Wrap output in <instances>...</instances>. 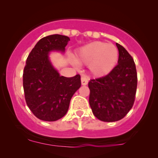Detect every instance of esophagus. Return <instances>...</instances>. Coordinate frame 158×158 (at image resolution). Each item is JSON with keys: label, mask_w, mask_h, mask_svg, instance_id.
Here are the masks:
<instances>
[{"label": "esophagus", "mask_w": 158, "mask_h": 158, "mask_svg": "<svg viewBox=\"0 0 158 158\" xmlns=\"http://www.w3.org/2000/svg\"><path fill=\"white\" fill-rule=\"evenodd\" d=\"M89 82V78L85 76H82L81 78V82H82V85H85L88 84Z\"/></svg>", "instance_id": "esophagus-1"}]
</instances>
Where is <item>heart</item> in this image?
I'll return each mask as SVG.
<instances>
[{"label": "heart", "instance_id": "obj_1", "mask_svg": "<svg viewBox=\"0 0 158 158\" xmlns=\"http://www.w3.org/2000/svg\"><path fill=\"white\" fill-rule=\"evenodd\" d=\"M118 51L112 44L101 41L90 43L79 49L76 56L79 64H89L91 73L96 76L109 74L117 63Z\"/></svg>", "mask_w": 158, "mask_h": 158}]
</instances>
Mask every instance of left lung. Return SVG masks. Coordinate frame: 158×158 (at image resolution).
<instances>
[{
    "label": "left lung",
    "instance_id": "1",
    "mask_svg": "<svg viewBox=\"0 0 158 158\" xmlns=\"http://www.w3.org/2000/svg\"><path fill=\"white\" fill-rule=\"evenodd\" d=\"M118 49V65L106 76L89 82V105L94 115L102 122L123 118L133 106L138 76L131 56L122 45Z\"/></svg>",
    "mask_w": 158,
    "mask_h": 158
}]
</instances>
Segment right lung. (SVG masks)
I'll return each instance as SVG.
<instances>
[{
  "mask_svg": "<svg viewBox=\"0 0 158 158\" xmlns=\"http://www.w3.org/2000/svg\"><path fill=\"white\" fill-rule=\"evenodd\" d=\"M70 40L66 36L53 34L42 38L30 52L23 69L25 100L33 114L46 122L63 118L69 109L75 92L81 86L80 75L60 76L49 59L51 51L64 52Z\"/></svg>",
  "mask_w": 158,
  "mask_h": 158,
  "instance_id": "add662e5",
  "label": "right lung"
}]
</instances>
